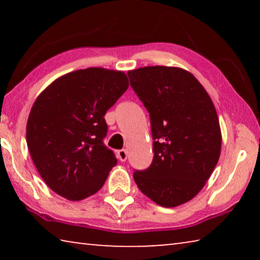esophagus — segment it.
I'll use <instances>...</instances> for the list:
<instances>
[{"mask_svg": "<svg viewBox=\"0 0 260 260\" xmlns=\"http://www.w3.org/2000/svg\"><path fill=\"white\" fill-rule=\"evenodd\" d=\"M117 156H118V159L120 161H125L127 159V151L122 149V150H119L117 152Z\"/></svg>", "mask_w": 260, "mask_h": 260, "instance_id": "1", "label": "esophagus"}]
</instances>
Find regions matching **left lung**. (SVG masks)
<instances>
[{
    "label": "left lung",
    "instance_id": "1",
    "mask_svg": "<svg viewBox=\"0 0 260 260\" xmlns=\"http://www.w3.org/2000/svg\"><path fill=\"white\" fill-rule=\"evenodd\" d=\"M150 116L153 159L134 181L165 208L193 199L217 165L221 149L217 111L199 80L186 70L146 67L127 72Z\"/></svg>",
    "mask_w": 260,
    "mask_h": 260
}]
</instances>
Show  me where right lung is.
<instances>
[{
  "label": "right lung",
  "instance_id": "1",
  "mask_svg": "<svg viewBox=\"0 0 260 260\" xmlns=\"http://www.w3.org/2000/svg\"><path fill=\"white\" fill-rule=\"evenodd\" d=\"M121 71L78 70L50 83L30 110L26 141L38 172L70 201L98 192L117 164L104 116L128 88Z\"/></svg>",
  "mask_w": 260,
  "mask_h": 260
}]
</instances>
